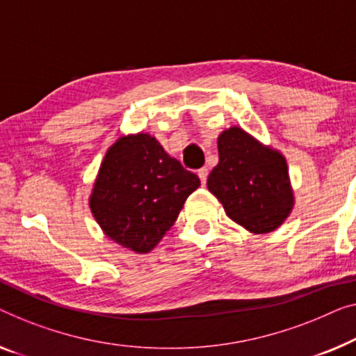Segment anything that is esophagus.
<instances>
[{"label": "esophagus", "mask_w": 356, "mask_h": 356, "mask_svg": "<svg viewBox=\"0 0 356 356\" xmlns=\"http://www.w3.org/2000/svg\"><path fill=\"white\" fill-rule=\"evenodd\" d=\"M208 174H209V171H208V168H201V169H198V177H200V180H201V184H206V180H208Z\"/></svg>", "instance_id": "obj_1"}]
</instances>
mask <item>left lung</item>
I'll return each mask as SVG.
<instances>
[{
    "mask_svg": "<svg viewBox=\"0 0 356 356\" xmlns=\"http://www.w3.org/2000/svg\"><path fill=\"white\" fill-rule=\"evenodd\" d=\"M217 148L219 164L208 177L209 192L251 233L277 230L294 206L284 156L238 126L222 132Z\"/></svg>",
    "mask_w": 356,
    "mask_h": 356,
    "instance_id": "8db88e82",
    "label": "left lung"
}]
</instances>
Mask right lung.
<instances>
[{
    "mask_svg": "<svg viewBox=\"0 0 356 356\" xmlns=\"http://www.w3.org/2000/svg\"><path fill=\"white\" fill-rule=\"evenodd\" d=\"M198 187L196 174L155 137L139 132L121 136L105 153L89 208L110 240L144 254L160 243Z\"/></svg>",
    "mask_w": 356,
    "mask_h": 356,
    "instance_id": "obj_1",
    "label": "right lung"
}]
</instances>
